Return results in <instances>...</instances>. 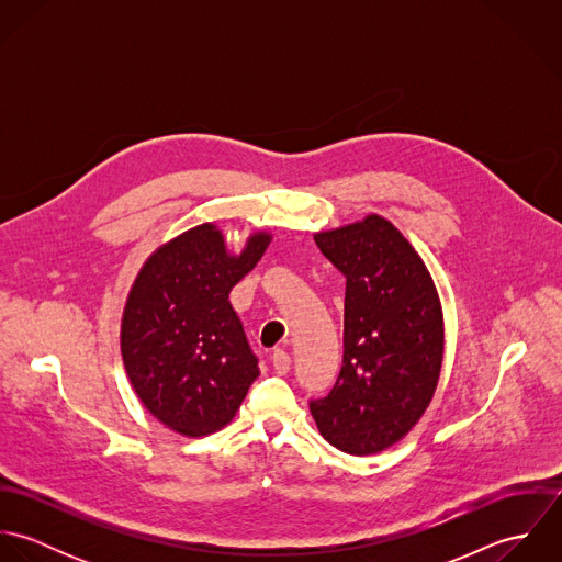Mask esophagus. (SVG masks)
Returning a JSON list of instances; mask_svg holds the SVG:
<instances>
[{
	"mask_svg": "<svg viewBox=\"0 0 562 562\" xmlns=\"http://www.w3.org/2000/svg\"><path fill=\"white\" fill-rule=\"evenodd\" d=\"M270 361H272V370H274L279 376H285V374L290 372V368H292V359H290V355H288L283 348H274Z\"/></svg>",
	"mask_w": 562,
	"mask_h": 562,
	"instance_id": "obj_1",
	"label": "esophagus"
}]
</instances>
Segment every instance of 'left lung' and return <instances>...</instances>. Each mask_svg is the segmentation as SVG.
<instances>
[{
	"label": "left lung",
	"instance_id": "left-lung-1",
	"mask_svg": "<svg viewBox=\"0 0 562 562\" xmlns=\"http://www.w3.org/2000/svg\"><path fill=\"white\" fill-rule=\"evenodd\" d=\"M346 277L344 357L310 402L322 437L355 457L401 441L424 415L443 361L441 303L422 257L383 216L314 236Z\"/></svg>",
	"mask_w": 562,
	"mask_h": 562
}]
</instances>
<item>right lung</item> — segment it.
Returning <instances> with one entry per match:
<instances>
[{"label":"right lung","instance_id":"obj_1","mask_svg":"<svg viewBox=\"0 0 562 562\" xmlns=\"http://www.w3.org/2000/svg\"><path fill=\"white\" fill-rule=\"evenodd\" d=\"M270 234L229 255L216 225L160 246L138 272L121 324V352L138 398L170 430L203 437L227 426L259 376L229 292L261 259Z\"/></svg>","mask_w":562,"mask_h":562}]
</instances>
